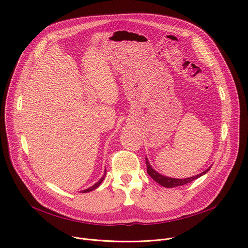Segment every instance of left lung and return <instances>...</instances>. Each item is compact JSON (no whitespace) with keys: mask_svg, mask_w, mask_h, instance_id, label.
<instances>
[{"mask_svg":"<svg viewBox=\"0 0 248 248\" xmlns=\"http://www.w3.org/2000/svg\"><path fill=\"white\" fill-rule=\"evenodd\" d=\"M146 166H147V172L148 174L151 176V178L156 182L158 183L159 185H161L162 186L164 187H167V188H170V187H174V186H184V185H186V184H189L193 181H195L196 179L200 178V176H202L203 174H205L209 170L210 168H208L206 170L202 171L201 173H198L196 175H193V176H190V178H186V179H174V178H169V176H166V175H163L161 173H159L158 171H156L152 166L150 165L147 157H146Z\"/></svg>","mask_w":248,"mask_h":248,"instance_id":"left-lung-1","label":"left lung"}]
</instances>
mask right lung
Returning a JSON list of instances; mask_svg holds the SVG:
<instances>
[{
  "label": "right lung",
  "instance_id": "1",
  "mask_svg": "<svg viewBox=\"0 0 248 248\" xmlns=\"http://www.w3.org/2000/svg\"><path fill=\"white\" fill-rule=\"evenodd\" d=\"M105 176H106V170H105V172H104V174H103V176L102 178L95 184V185H93L92 186H90L89 188H86V189H84V190H81L80 192H83V193H85V192H89V191H92V190H94V189H96L100 185H101V183L103 182V180L105 179Z\"/></svg>",
  "mask_w": 248,
  "mask_h": 248
}]
</instances>
